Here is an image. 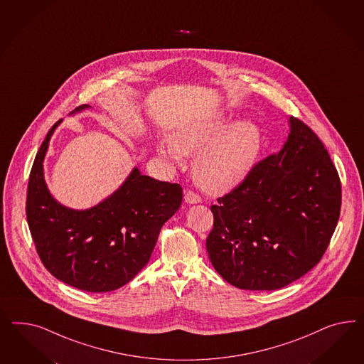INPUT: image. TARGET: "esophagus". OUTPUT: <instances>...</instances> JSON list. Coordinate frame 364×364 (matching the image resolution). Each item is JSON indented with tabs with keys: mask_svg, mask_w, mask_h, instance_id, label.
I'll return each mask as SVG.
<instances>
[{
	"mask_svg": "<svg viewBox=\"0 0 364 364\" xmlns=\"http://www.w3.org/2000/svg\"><path fill=\"white\" fill-rule=\"evenodd\" d=\"M184 200H186V203L188 204H198V203H201V198L198 195H196L195 192H192V191H188L186 192V195H184Z\"/></svg>",
	"mask_w": 364,
	"mask_h": 364,
	"instance_id": "1",
	"label": "esophagus"
}]
</instances>
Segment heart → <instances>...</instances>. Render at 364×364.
Segmentation results:
<instances>
[{"label": "heart", "mask_w": 364, "mask_h": 364, "mask_svg": "<svg viewBox=\"0 0 364 364\" xmlns=\"http://www.w3.org/2000/svg\"><path fill=\"white\" fill-rule=\"evenodd\" d=\"M231 122L221 110L193 117L180 124L172 139L159 143V154L173 164L184 154H196L192 171L198 186L213 195L227 193L250 176L263 149L256 122Z\"/></svg>", "instance_id": "heart-1"}]
</instances>
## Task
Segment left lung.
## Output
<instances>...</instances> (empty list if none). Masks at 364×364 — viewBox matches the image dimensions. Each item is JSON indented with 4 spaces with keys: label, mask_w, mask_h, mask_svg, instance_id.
I'll use <instances>...</instances> for the list:
<instances>
[{
    "label": "left lung",
    "mask_w": 364,
    "mask_h": 364,
    "mask_svg": "<svg viewBox=\"0 0 364 364\" xmlns=\"http://www.w3.org/2000/svg\"><path fill=\"white\" fill-rule=\"evenodd\" d=\"M288 125L279 154L210 207V263L240 289L274 291L306 275L339 220L342 187L330 154L304 122L289 117Z\"/></svg>",
    "instance_id": "8db88e82"
}]
</instances>
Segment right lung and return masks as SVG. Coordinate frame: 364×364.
Wrapping results in <instances>:
<instances>
[{
    "label": "right lung",
    "instance_id": "add662e5",
    "mask_svg": "<svg viewBox=\"0 0 364 364\" xmlns=\"http://www.w3.org/2000/svg\"><path fill=\"white\" fill-rule=\"evenodd\" d=\"M88 104L69 114L89 109ZM34 159L26 219L45 268L68 286L109 292L129 283L151 259L159 232L181 205L178 184L145 176L137 166L108 198L88 210L58 203L44 177L45 154L55 128Z\"/></svg>",
    "mask_w": 364,
    "mask_h": 364
}]
</instances>
